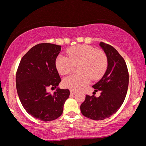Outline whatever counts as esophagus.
I'll return each mask as SVG.
<instances>
[{"label": "esophagus", "instance_id": "1", "mask_svg": "<svg viewBox=\"0 0 146 146\" xmlns=\"http://www.w3.org/2000/svg\"><path fill=\"white\" fill-rule=\"evenodd\" d=\"M70 93L72 94H76V91H74V90H70Z\"/></svg>", "mask_w": 146, "mask_h": 146}]
</instances>
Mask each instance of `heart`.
Here are the masks:
<instances>
[{
    "instance_id": "obj_1",
    "label": "heart",
    "mask_w": 146,
    "mask_h": 146,
    "mask_svg": "<svg viewBox=\"0 0 146 146\" xmlns=\"http://www.w3.org/2000/svg\"><path fill=\"white\" fill-rule=\"evenodd\" d=\"M68 57L59 54L55 60V65L60 74L70 72L74 64H80V73L70 75L63 80V86L67 88L78 90L90 82V79L97 80L102 77L108 68V57L105 52L97 50L91 46L82 44L69 48Z\"/></svg>"
}]
</instances>
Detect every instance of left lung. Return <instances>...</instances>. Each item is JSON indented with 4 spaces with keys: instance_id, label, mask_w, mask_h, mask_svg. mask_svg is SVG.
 I'll use <instances>...</instances> for the list:
<instances>
[{
    "instance_id": "8db88e82",
    "label": "left lung",
    "mask_w": 146,
    "mask_h": 146,
    "mask_svg": "<svg viewBox=\"0 0 146 146\" xmlns=\"http://www.w3.org/2000/svg\"><path fill=\"white\" fill-rule=\"evenodd\" d=\"M108 57V68L100 80L93 86L100 96L86 95L80 106L84 116L93 120H102L110 117L121 107L126 96L129 83V74L123 57L111 45L100 43Z\"/></svg>"
}]
</instances>
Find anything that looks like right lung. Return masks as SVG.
<instances>
[{
	"mask_svg": "<svg viewBox=\"0 0 146 146\" xmlns=\"http://www.w3.org/2000/svg\"><path fill=\"white\" fill-rule=\"evenodd\" d=\"M61 46L41 43L31 48L20 62L16 75L17 93L26 111L44 121L58 118L70 96L68 89L58 88L51 94L46 90L56 88L61 78L55 60Z\"/></svg>",
	"mask_w": 146,
	"mask_h": 146,
	"instance_id": "obj_1",
	"label": "right lung"
}]
</instances>
